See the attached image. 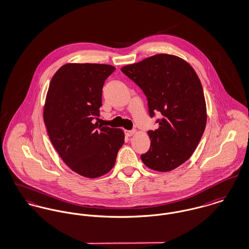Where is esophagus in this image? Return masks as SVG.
<instances>
[{"instance_id":"1","label":"esophagus","mask_w":249,"mask_h":249,"mask_svg":"<svg viewBox=\"0 0 249 249\" xmlns=\"http://www.w3.org/2000/svg\"><path fill=\"white\" fill-rule=\"evenodd\" d=\"M135 130H125V131H124L125 135L127 136V137H130V136L135 134Z\"/></svg>"}]
</instances>
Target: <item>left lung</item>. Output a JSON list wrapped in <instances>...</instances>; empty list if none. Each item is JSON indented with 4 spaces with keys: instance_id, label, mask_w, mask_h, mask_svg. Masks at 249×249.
Segmentation results:
<instances>
[{
    "instance_id": "left-lung-1",
    "label": "left lung",
    "mask_w": 249,
    "mask_h": 249,
    "mask_svg": "<svg viewBox=\"0 0 249 249\" xmlns=\"http://www.w3.org/2000/svg\"><path fill=\"white\" fill-rule=\"evenodd\" d=\"M121 70L146 96L149 116L161 114L158 128L147 132L151 143L141 155L142 162L160 172L175 169L191 157L206 124L198 75L188 63L169 54H157Z\"/></svg>"
}]
</instances>
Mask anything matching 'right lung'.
<instances>
[{"instance_id": "add662e5", "label": "right lung", "mask_w": 249, "mask_h": 249, "mask_svg": "<svg viewBox=\"0 0 249 249\" xmlns=\"http://www.w3.org/2000/svg\"><path fill=\"white\" fill-rule=\"evenodd\" d=\"M115 68L101 64H68L52 77L44 121L52 144L76 173L98 178L109 172L124 142L120 128L99 125L106 80Z\"/></svg>"}]
</instances>
